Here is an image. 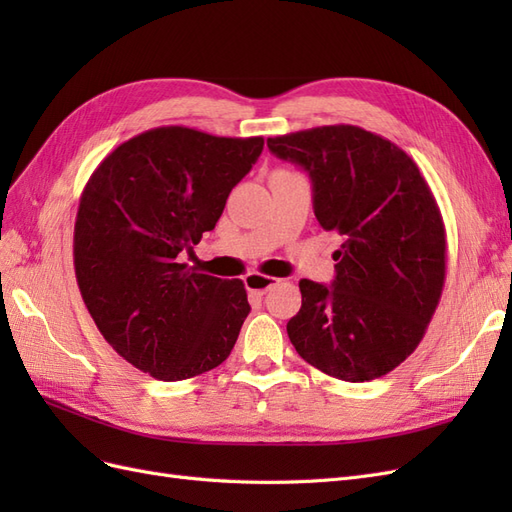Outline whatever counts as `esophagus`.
Returning a JSON list of instances; mask_svg holds the SVG:
<instances>
[{
    "label": "esophagus",
    "instance_id": "34e87169",
    "mask_svg": "<svg viewBox=\"0 0 512 512\" xmlns=\"http://www.w3.org/2000/svg\"><path fill=\"white\" fill-rule=\"evenodd\" d=\"M277 284L275 277L271 275H262L258 271H252L245 275V288L254 292V294H265L269 288H273Z\"/></svg>",
    "mask_w": 512,
    "mask_h": 512
}]
</instances>
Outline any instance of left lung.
<instances>
[{
	"label": "left lung",
	"instance_id": "8db88e82",
	"mask_svg": "<svg viewBox=\"0 0 512 512\" xmlns=\"http://www.w3.org/2000/svg\"><path fill=\"white\" fill-rule=\"evenodd\" d=\"M312 181L318 224L337 232L335 280H301L286 324L309 365L346 382L389 374L421 344L446 277L442 215L404 149L356 126L267 138Z\"/></svg>",
	"mask_w": 512,
	"mask_h": 512
}]
</instances>
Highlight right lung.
Wrapping results in <instances>:
<instances>
[{
    "instance_id": "add662e5",
    "label": "right lung",
    "mask_w": 512,
    "mask_h": 512,
    "mask_svg": "<svg viewBox=\"0 0 512 512\" xmlns=\"http://www.w3.org/2000/svg\"><path fill=\"white\" fill-rule=\"evenodd\" d=\"M262 136L166 126L119 145L89 177L74 224V271L108 344L145 374L177 382L218 367L250 314L241 280L177 260L213 230Z\"/></svg>"
}]
</instances>
